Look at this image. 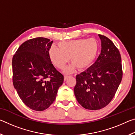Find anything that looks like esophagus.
Wrapping results in <instances>:
<instances>
[{
    "instance_id": "esophagus-1",
    "label": "esophagus",
    "mask_w": 135,
    "mask_h": 135,
    "mask_svg": "<svg viewBox=\"0 0 135 135\" xmlns=\"http://www.w3.org/2000/svg\"><path fill=\"white\" fill-rule=\"evenodd\" d=\"M68 77H69L68 76H64V81L67 80V78H68Z\"/></svg>"
}]
</instances>
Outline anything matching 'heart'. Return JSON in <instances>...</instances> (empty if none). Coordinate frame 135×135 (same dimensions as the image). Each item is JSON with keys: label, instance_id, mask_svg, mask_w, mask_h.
<instances>
[{"label": "heart", "instance_id": "obj_1", "mask_svg": "<svg viewBox=\"0 0 135 135\" xmlns=\"http://www.w3.org/2000/svg\"><path fill=\"white\" fill-rule=\"evenodd\" d=\"M58 47L52 45L48 51L49 58L55 67L62 69L69 61L72 64L64 69L65 73L73 72L76 67L85 70L94 61L98 52L95 38L72 40L58 43Z\"/></svg>", "mask_w": 135, "mask_h": 135}]
</instances>
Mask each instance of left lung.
Wrapping results in <instances>:
<instances>
[{"instance_id": "1", "label": "left lung", "mask_w": 135, "mask_h": 135, "mask_svg": "<svg viewBox=\"0 0 135 135\" xmlns=\"http://www.w3.org/2000/svg\"><path fill=\"white\" fill-rule=\"evenodd\" d=\"M99 36L101 52L92 65L77 75L74 89L79 103L90 110L103 108L111 101L123 77L119 51L109 38Z\"/></svg>"}]
</instances>
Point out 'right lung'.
Listing matches in <instances>:
<instances>
[{
  "label": "right lung",
  "mask_w": 135,
  "mask_h": 135,
  "mask_svg": "<svg viewBox=\"0 0 135 135\" xmlns=\"http://www.w3.org/2000/svg\"><path fill=\"white\" fill-rule=\"evenodd\" d=\"M52 43L42 37L29 39L18 47L12 58L13 86L24 104L35 111L49 108L64 81V76L49 58Z\"/></svg>",
  "instance_id": "obj_1"
}]
</instances>
